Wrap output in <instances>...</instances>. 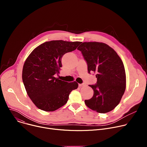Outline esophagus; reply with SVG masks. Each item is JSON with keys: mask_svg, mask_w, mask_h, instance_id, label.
Returning a JSON list of instances; mask_svg holds the SVG:
<instances>
[{"mask_svg": "<svg viewBox=\"0 0 147 147\" xmlns=\"http://www.w3.org/2000/svg\"><path fill=\"white\" fill-rule=\"evenodd\" d=\"M85 86H86V84H84V83L79 84H78V86H79L80 87H84Z\"/></svg>", "mask_w": 147, "mask_h": 147, "instance_id": "esophagus-1", "label": "esophagus"}]
</instances>
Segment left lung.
I'll return each instance as SVG.
<instances>
[{"instance_id": "1", "label": "left lung", "mask_w": 147, "mask_h": 147, "mask_svg": "<svg viewBox=\"0 0 147 147\" xmlns=\"http://www.w3.org/2000/svg\"><path fill=\"white\" fill-rule=\"evenodd\" d=\"M78 50L86 61L88 72L96 73V83L90 85L93 96L85 100L86 105L98 113L112 111L119 103L125 90V73L123 61L106 44L83 42Z\"/></svg>"}]
</instances>
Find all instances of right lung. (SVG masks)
<instances>
[{"mask_svg":"<svg viewBox=\"0 0 147 147\" xmlns=\"http://www.w3.org/2000/svg\"><path fill=\"white\" fill-rule=\"evenodd\" d=\"M80 42L51 40L36 48L26 59L22 78L28 95L42 111L52 112L67 103L71 91L78 87L76 81L68 82L55 77L61 67V58L76 49Z\"/></svg>","mask_w":147,"mask_h":147,"instance_id":"obj_1","label":"right lung"}]
</instances>
